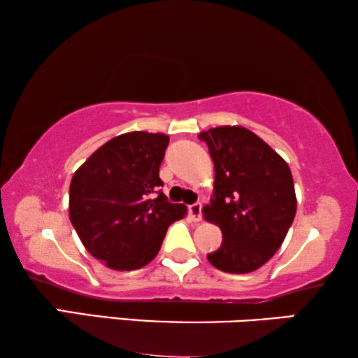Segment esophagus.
<instances>
[{
    "label": "esophagus",
    "mask_w": 358,
    "mask_h": 358,
    "mask_svg": "<svg viewBox=\"0 0 358 358\" xmlns=\"http://www.w3.org/2000/svg\"><path fill=\"white\" fill-rule=\"evenodd\" d=\"M189 215L194 222H200V220H202V203L197 202L189 205Z\"/></svg>",
    "instance_id": "1"
}]
</instances>
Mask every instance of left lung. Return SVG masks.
Here are the masks:
<instances>
[{
  "label": "left lung",
  "mask_w": 358,
  "mask_h": 358,
  "mask_svg": "<svg viewBox=\"0 0 358 358\" xmlns=\"http://www.w3.org/2000/svg\"><path fill=\"white\" fill-rule=\"evenodd\" d=\"M199 138L215 164V190L203 207L223 241L207 254L213 267L248 273L262 267L282 246L296 213L292 171L262 138L244 127H217Z\"/></svg>",
  "instance_id": "left-lung-1"
}]
</instances>
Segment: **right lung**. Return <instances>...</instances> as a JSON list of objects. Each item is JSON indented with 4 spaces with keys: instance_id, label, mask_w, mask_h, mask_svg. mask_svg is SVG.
<instances>
[{
    "instance_id": "right-lung-1",
    "label": "right lung",
    "mask_w": 358,
    "mask_h": 358,
    "mask_svg": "<svg viewBox=\"0 0 358 358\" xmlns=\"http://www.w3.org/2000/svg\"><path fill=\"white\" fill-rule=\"evenodd\" d=\"M169 136L130 131L83 163L70 184V220L86 251L114 271L153 261L169 224L187 213L161 192L159 166Z\"/></svg>"
}]
</instances>
